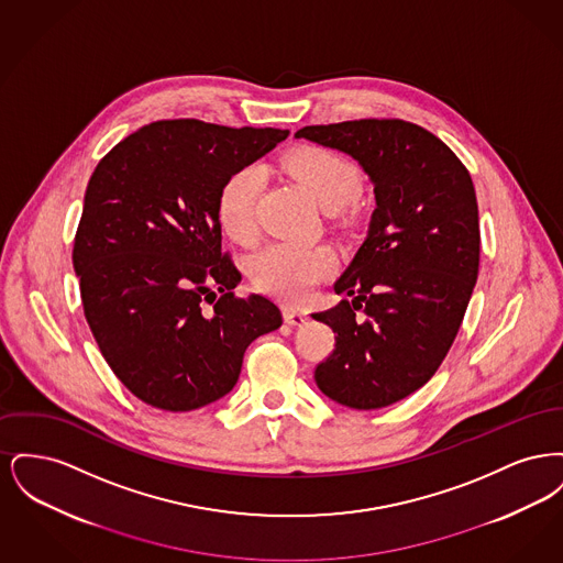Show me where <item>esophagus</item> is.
Instances as JSON below:
<instances>
[{
    "mask_svg": "<svg viewBox=\"0 0 563 563\" xmlns=\"http://www.w3.org/2000/svg\"><path fill=\"white\" fill-rule=\"evenodd\" d=\"M283 319L287 324H303V322L308 321V314L303 312V310H295V308H285L283 310Z\"/></svg>",
    "mask_w": 563,
    "mask_h": 563,
    "instance_id": "obj_1",
    "label": "esophagus"
}]
</instances>
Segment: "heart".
<instances>
[{"instance_id":"heart-1","label":"heart","mask_w":563,"mask_h":563,"mask_svg":"<svg viewBox=\"0 0 563 563\" xmlns=\"http://www.w3.org/2000/svg\"><path fill=\"white\" fill-rule=\"evenodd\" d=\"M285 168L329 213L350 205L363 186L361 170L354 162L319 145H303L289 152L285 156ZM262 188V170L255 166H242L219 189V225L239 244H251L257 239V207ZM335 268L338 255L327 244L269 242L249 260L253 285L264 294L291 303L303 301Z\"/></svg>"}]
</instances>
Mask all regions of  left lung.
<instances>
[{
	"mask_svg": "<svg viewBox=\"0 0 563 563\" xmlns=\"http://www.w3.org/2000/svg\"><path fill=\"white\" fill-rule=\"evenodd\" d=\"M295 136L346 152L375 196L367 241L333 285L351 299L312 314L338 333L317 386L352 409L388 407L429 382L464 319L482 251L473 179L439 136L399 118Z\"/></svg>",
	"mask_w": 563,
	"mask_h": 563,
	"instance_id": "left-lung-1",
	"label": "left lung"
}]
</instances>
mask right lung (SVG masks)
<instances>
[{
    "instance_id": "1",
    "label": "right lung",
    "mask_w": 563,
    "mask_h": 563,
    "mask_svg": "<svg viewBox=\"0 0 563 563\" xmlns=\"http://www.w3.org/2000/svg\"><path fill=\"white\" fill-rule=\"evenodd\" d=\"M289 131L161 120L97 164L74 241L88 327L111 372L152 407L191 411L228 395L249 344L278 329L268 297H239L217 196Z\"/></svg>"
}]
</instances>
